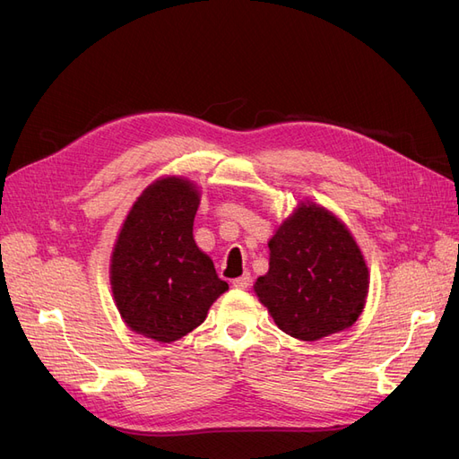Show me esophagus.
<instances>
[{
  "mask_svg": "<svg viewBox=\"0 0 459 459\" xmlns=\"http://www.w3.org/2000/svg\"><path fill=\"white\" fill-rule=\"evenodd\" d=\"M251 273H243L241 277H238V280H233V287L235 289H247L248 285H251Z\"/></svg>",
  "mask_w": 459,
  "mask_h": 459,
  "instance_id": "34e87169",
  "label": "esophagus"
}]
</instances>
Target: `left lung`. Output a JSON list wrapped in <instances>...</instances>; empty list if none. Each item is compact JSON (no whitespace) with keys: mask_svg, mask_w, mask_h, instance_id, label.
Listing matches in <instances>:
<instances>
[{"mask_svg":"<svg viewBox=\"0 0 459 459\" xmlns=\"http://www.w3.org/2000/svg\"><path fill=\"white\" fill-rule=\"evenodd\" d=\"M270 270L255 293L275 325L300 341L351 327L362 314L369 272L352 233L316 203H300L268 243Z\"/></svg>","mask_w":459,"mask_h":459,"instance_id":"left-lung-1","label":"left lung"}]
</instances>
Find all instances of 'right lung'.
<instances>
[{
  "mask_svg": "<svg viewBox=\"0 0 459 459\" xmlns=\"http://www.w3.org/2000/svg\"><path fill=\"white\" fill-rule=\"evenodd\" d=\"M199 201L189 179L160 178L137 197L118 233L110 287L124 324L147 339H182L228 290L193 239Z\"/></svg>",
  "mask_w": 459,
  "mask_h": 459,
  "instance_id": "add662e5",
  "label": "right lung"
}]
</instances>
